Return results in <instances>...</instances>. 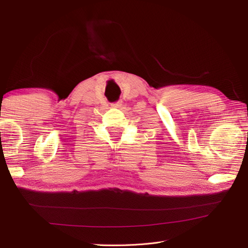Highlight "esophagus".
<instances>
[{
	"instance_id": "esophagus-1",
	"label": "esophagus",
	"mask_w": 248,
	"mask_h": 248,
	"mask_svg": "<svg viewBox=\"0 0 248 248\" xmlns=\"http://www.w3.org/2000/svg\"><path fill=\"white\" fill-rule=\"evenodd\" d=\"M121 106H122V101H117V102L111 103L112 108H121Z\"/></svg>"
}]
</instances>
